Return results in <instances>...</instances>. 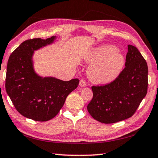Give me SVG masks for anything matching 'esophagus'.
Masks as SVG:
<instances>
[{
  "mask_svg": "<svg viewBox=\"0 0 158 158\" xmlns=\"http://www.w3.org/2000/svg\"><path fill=\"white\" fill-rule=\"evenodd\" d=\"M79 85L81 87L86 86V82H85V81H84V79H81L79 81Z\"/></svg>",
  "mask_w": 158,
  "mask_h": 158,
  "instance_id": "esophagus-1",
  "label": "esophagus"
}]
</instances>
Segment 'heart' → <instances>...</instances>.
Instances as JSON below:
<instances>
[{
  "label": "heart",
  "instance_id": "obj_1",
  "mask_svg": "<svg viewBox=\"0 0 158 158\" xmlns=\"http://www.w3.org/2000/svg\"><path fill=\"white\" fill-rule=\"evenodd\" d=\"M87 59L95 60L89 69L90 79L98 84H109L114 81L125 65L121 52L111 45H102L88 56Z\"/></svg>",
  "mask_w": 158,
  "mask_h": 158
}]
</instances>
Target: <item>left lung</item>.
I'll return each mask as SVG.
<instances>
[{"mask_svg": "<svg viewBox=\"0 0 158 158\" xmlns=\"http://www.w3.org/2000/svg\"><path fill=\"white\" fill-rule=\"evenodd\" d=\"M125 67L109 84L91 87L93 96L87 106L93 118L105 124L132 116L148 90V65L137 48L127 45Z\"/></svg>", "mask_w": 158, "mask_h": 158, "instance_id": "8db88e82", "label": "left lung"}]
</instances>
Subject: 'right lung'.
<instances>
[{
	"label": "right lung",
	"instance_id": "add662e5",
	"mask_svg": "<svg viewBox=\"0 0 158 158\" xmlns=\"http://www.w3.org/2000/svg\"><path fill=\"white\" fill-rule=\"evenodd\" d=\"M33 38L23 42L10 56L5 77V89L17 111L35 121L54 118L66 98L77 88L78 79L68 81L37 75L32 63L33 52L54 40Z\"/></svg>",
	"mask_w": 158,
	"mask_h": 158
}]
</instances>
